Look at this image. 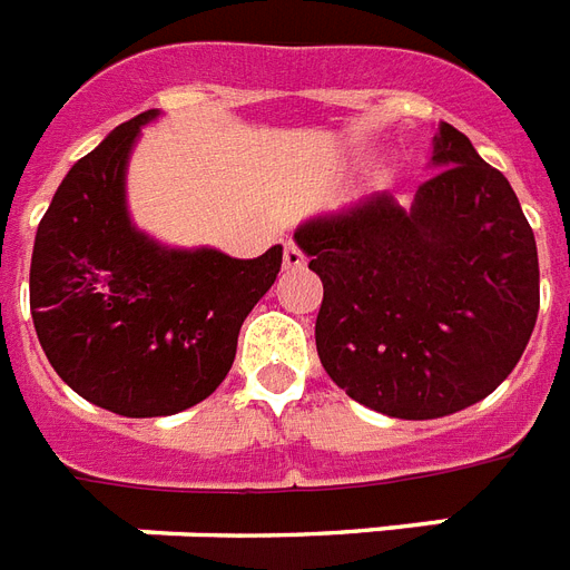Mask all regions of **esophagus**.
<instances>
[{"mask_svg": "<svg viewBox=\"0 0 570 570\" xmlns=\"http://www.w3.org/2000/svg\"><path fill=\"white\" fill-rule=\"evenodd\" d=\"M303 264H306V253H303L294 240H288V244H285V267H288V271H297Z\"/></svg>", "mask_w": 570, "mask_h": 570, "instance_id": "obj_1", "label": "esophagus"}]
</instances>
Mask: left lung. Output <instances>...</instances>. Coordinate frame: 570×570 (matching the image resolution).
Instances as JSON below:
<instances>
[{
	"mask_svg": "<svg viewBox=\"0 0 570 570\" xmlns=\"http://www.w3.org/2000/svg\"><path fill=\"white\" fill-rule=\"evenodd\" d=\"M439 173L400 206L373 194L294 232L323 282V371L373 412L430 421L507 380L539 317V253L509 179L450 122Z\"/></svg>",
	"mask_w": 570,
	"mask_h": 570,
	"instance_id": "1",
	"label": "left lung"
}]
</instances>
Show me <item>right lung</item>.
<instances>
[{"label":"right lung","instance_id":"add662e5","mask_svg":"<svg viewBox=\"0 0 570 570\" xmlns=\"http://www.w3.org/2000/svg\"><path fill=\"white\" fill-rule=\"evenodd\" d=\"M131 117L72 164L35 235L31 321L55 373L122 417L197 406L229 373L240 323L271 291L282 247L258 258L164 247L126 208Z\"/></svg>","mask_w":570,"mask_h":570}]
</instances>
